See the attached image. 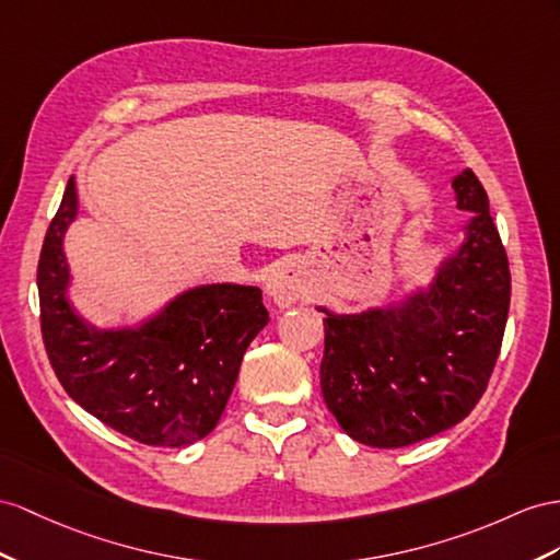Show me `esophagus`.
<instances>
[{
    "mask_svg": "<svg viewBox=\"0 0 560 560\" xmlns=\"http://www.w3.org/2000/svg\"><path fill=\"white\" fill-rule=\"evenodd\" d=\"M267 295L275 300L277 307H291L300 298L307 295L305 269L295 262L279 265L265 281Z\"/></svg>",
    "mask_w": 560,
    "mask_h": 560,
    "instance_id": "obj_1",
    "label": "esophagus"
}]
</instances>
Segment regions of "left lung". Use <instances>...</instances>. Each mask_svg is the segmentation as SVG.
Here are the masks:
<instances>
[{"label":"left lung","instance_id":"left-lung-1","mask_svg":"<svg viewBox=\"0 0 560 560\" xmlns=\"http://www.w3.org/2000/svg\"><path fill=\"white\" fill-rule=\"evenodd\" d=\"M452 189L470 220L428 285L357 314L317 307L326 314L324 402L369 447H407L464 421L497 364L511 303L509 257L472 170L458 172Z\"/></svg>","mask_w":560,"mask_h":560}]
</instances>
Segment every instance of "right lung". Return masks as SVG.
<instances>
[{
  "label": "right lung",
  "instance_id": "right-lung-1",
  "mask_svg": "<svg viewBox=\"0 0 560 560\" xmlns=\"http://www.w3.org/2000/svg\"><path fill=\"white\" fill-rule=\"evenodd\" d=\"M78 218L70 177L37 265L42 338L66 393L102 423L153 447H184L218 425L250 340L269 322L257 285L203 283L137 326L98 328L68 298L63 238Z\"/></svg>",
  "mask_w": 560,
  "mask_h": 560
}]
</instances>
